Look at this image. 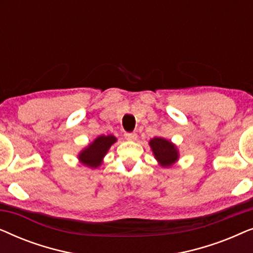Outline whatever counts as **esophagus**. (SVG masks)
Returning a JSON list of instances; mask_svg holds the SVG:
<instances>
[{"mask_svg": "<svg viewBox=\"0 0 253 253\" xmlns=\"http://www.w3.org/2000/svg\"><path fill=\"white\" fill-rule=\"evenodd\" d=\"M124 136H126V139H129V140H136L137 133L136 132H126L124 133Z\"/></svg>", "mask_w": 253, "mask_h": 253, "instance_id": "esophagus-1", "label": "esophagus"}]
</instances>
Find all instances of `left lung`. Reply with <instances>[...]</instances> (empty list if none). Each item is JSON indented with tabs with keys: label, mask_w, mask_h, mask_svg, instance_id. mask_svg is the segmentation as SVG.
<instances>
[{
	"label": "left lung",
	"mask_w": 253,
	"mask_h": 253,
	"mask_svg": "<svg viewBox=\"0 0 253 253\" xmlns=\"http://www.w3.org/2000/svg\"><path fill=\"white\" fill-rule=\"evenodd\" d=\"M150 146L152 151H153V154L155 155V159L164 167H169V166L177 160V150H176L175 145H172L169 140L155 137L150 141Z\"/></svg>",
	"instance_id": "1"
}]
</instances>
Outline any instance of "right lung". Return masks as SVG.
I'll list each match as a JSON object with an SVG mask.
<instances>
[{
    "mask_svg": "<svg viewBox=\"0 0 253 253\" xmlns=\"http://www.w3.org/2000/svg\"><path fill=\"white\" fill-rule=\"evenodd\" d=\"M116 141V138L112 136H100L93 141L92 144L88 145L87 148H85L84 151L79 154V160L82 161V164L88 167L96 168L100 166L102 161V158L105 157L107 151L109 150V147Z\"/></svg>",
    "mask_w": 253,
    "mask_h": 253,
    "instance_id": "add662e5",
    "label": "right lung"
}]
</instances>
